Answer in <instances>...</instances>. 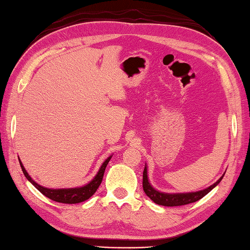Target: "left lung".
<instances>
[{
  "label": "left lung",
  "instance_id": "8db88e82",
  "mask_svg": "<svg viewBox=\"0 0 250 250\" xmlns=\"http://www.w3.org/2000/svg\"><path fill=\"white\" fill-rule=\"evenodd\" d=\"M223 176L216 182V183H214L213 185H210L209 188L203 189V191H200V192L168 194V193L159 192L152 188L151 184L149 183V180H147V172H146V167L145 171H143L142 186H143V191H145L146 195L149 196L151 200L155 203V204L163 205V206H182V205L189 204V203L197 202L198 200H201L202 197H204L207 193H209L211 189H213L215 186L222 181Z\"/></svg>",
  "mask_w": 250,
  "mask_h": 250
}]
</instances>
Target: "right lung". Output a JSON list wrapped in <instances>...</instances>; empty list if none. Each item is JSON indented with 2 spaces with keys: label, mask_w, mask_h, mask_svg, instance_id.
Segmentation results:
<instances>
[{
  "label": "right lung",
  "mask_w": 250,
  "mask_h": 250,
  "mask_svg": "<svg viewBox=\"0 0 250 250\" xmlns=\"http://www.w3.org/2000/svg\"><path fill=\"white\" fill-rule=\"evenodd\" d=\"M111 159V156L108 158L104 161L101 166L99 172L97 173V175L95 176V179L92 180L90 183H88L87 185L83 186V188H62V189H50V188H43L34 182L32 180V177L28 175V173L25 170L22 162L20 160V164L21 167H22V171L24 173V175L26 179L31 182V183L35 186V188L39 189V191L45 195L46 197L50 198L55 202L58 203H64V204H77V203H82L83 201L88 200V198L91 197L94 194L96 193L97 189H98L99 185L101 184V181H103V177L104 174V170L107 167V164Z\"/></svg>",
  "instance_id": "add662e5"
}]
</instances>
